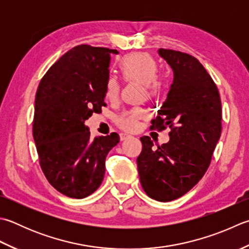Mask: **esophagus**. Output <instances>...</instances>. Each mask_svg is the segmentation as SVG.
<instances>
[{
    "instance_id": "34e87169",
    "label": "esophagus",
    "mask_w": 249,
    "mask_h": 249,
    "mask_svg": "<svg viewBox=\"0 0 249 249\" xmlns=\"http://www.w3.org/2000/svg\"><path fill=\"white\" fill-rule=\"evenodd\" d=\"M120 137H121V140L123 141V140H126V139L130 138L131 136H130L129 134H126V133H121V134H120Z\"/></svg>"
}]
</instances>
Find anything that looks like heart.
<instances>
[{
  "label": "heart",
  "mask_w": 249,
  "mask_h": 249,
  "mask_svg": "<svg viewBox=\"0 0 249 249\" xmlns=\"http://www.w3.org/2000/svg\"><path fill=\"white\" fill-rule=\"evenodd\" d=\"M158 61L145 53H134L122 58L119 70L126 82H138L143 85L148 96H154L164 85V76L159 74ZM120 83L115 77H109L106 83V98L113 101L119 97ZM148 115L142 108H135L124 112L116 119V125L125 130H135L138 127L139 120Z\"/></svg>",
  "instance_id": "1"
}]
</instances>
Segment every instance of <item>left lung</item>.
<instances>
[{
	"mask_svg": "<svg viewBox=\"0 0 249 249\" xmlns=\"http://www.w3.org/2000/svg\"><path fill=\"white\" fill-rule=\"evenodd\" d=\"M159 53L172 67L174 82L150 128L169 127L170 139L155 148L150 137H141L137 165L144 192L169 202L190 191L209 167L222 129L221 100L216 83L196 57L165 48Z\"/></svg>",
	"mask_w": 249,
	"mask_h": 249,
	"instance_id": "obj_1",
	"label": "left lung"
}]
</instances>
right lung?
<instances>
[{
	"label": "right lung",
	"mask_w": 249,
	"mask_h": 249,
	"mask_svg": "<svg viewBox=\"0 0 249 249\" xmlns=\"http://www.w3.org/2000/svg\"><path fill=\"white\" fill-rule=\"evenodd\" d=\"M82 44L47 70L36 95L32 133L38 162L52 186L63 196L83 198L102 182L106 157L120 136L90 138L84 122L105 104L110 53Z\"/></svg>",
	"instance_id": "obj_1"
}]
</instances>
